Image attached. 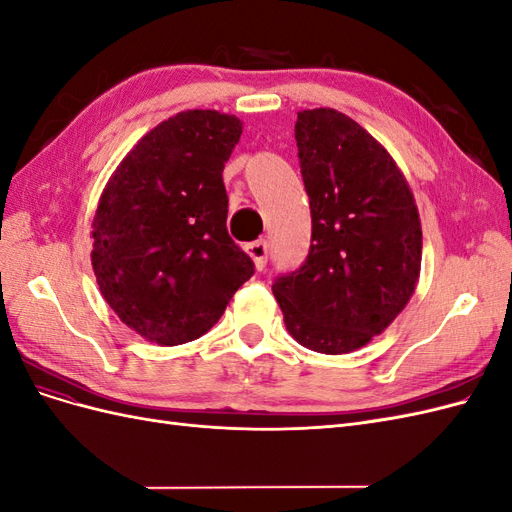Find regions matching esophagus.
<instances>
[{"instance_id": "esophagus-1", "label": "esophagus", "mask_w": 512, "mask_h": 512, "mask_svg": "<svg viewBox=\"0 0 512 512\" xmlns=\"http://www.w3.org/2000/svg\"><path fill=\"white\" fill-rule=\"evenodd\" d=\"M245 252L252 256V260H254V265H256V269L258 271H262L267 267V256H269V243L265 241V239H260V241H254V243H250L245 247Z\"/></svg>"}]
</instances>
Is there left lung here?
Wrapping results in <instances>:
<instances>
[{
	"mask_svg": "<svg viewBox=\"0 0 512 512\" xmlns=\"http://www.w3.org/2000/svg\"><path fill=\"white\" fill-rule=\"evenodd\" d=\"M312 209L303 265L273 284L288 333L322 354L363 348L399 316L421 273L423 232L391 153L335 108L297 113Z\"/></svg>",
	"mask_w": 512,
	"mask_h": 512,
	"instance_id": "obj_1",
	"label": "left lung"
}]
</instances>
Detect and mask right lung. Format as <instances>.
Wrapping results in <instances>:
<instances>
[{
    "label": "right lung",
    "instance_id": "1",
    "mask_svg": "<svg viewBox=\"0 0 512 512\" xmlns=\"http://www.w3.org/2000/svg\"><path fill=\"white\" fill-rule=\"evenodd\" d=\"M241 132L235 115L177 113L132 147L100 196L91 265L104 301L147 342L205 335L254 275L226 230L222 173Z\"/></svg>",
    "mask_w": 512,
    "mask_h": 512
}]
</instances>
